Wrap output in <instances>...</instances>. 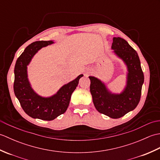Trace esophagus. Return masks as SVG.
Returning a JSON list of instances; mask_svg holds the SVG:
<instances>
[{
	"label": "esophagus",
	"instance_id": "1",
	"mask_svg": "<svg viewBox=\"0 0 160 160\" xmlns=\"http://www.w3.org/2000/svg\"><path fill=\"white\" fill-rule=\"evenodd\" d=\"M91 73V70H87V71H86L85 76H88V75H89Z\"/></svg>",
	"mask_w": 160,
	"mask_h": 160
}]
</instances>
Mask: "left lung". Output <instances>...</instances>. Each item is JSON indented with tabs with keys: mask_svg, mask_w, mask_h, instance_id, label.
I'll return each instance as SVG.
<instances>
[{
	"mask_svg": "<svg viewBox=\"0 0 160 160\" xmlns=\"http://www.w3.org/2000/svg\"><path fill=\"white\" fill-rule=\"evenodd\" d=\"M111 49L127 67V85L120 94L112 93L104 83L89 76L90 91L98 112L113 119L120 118L135 109L140 100L144 73L138 53L123 38L114 37Z\"/></svg>",
	"mask_w": 160,
	"mask_h": 160,
	"instance_id": "left-lung-1",
	"label": "left lung"
}]
</instances>
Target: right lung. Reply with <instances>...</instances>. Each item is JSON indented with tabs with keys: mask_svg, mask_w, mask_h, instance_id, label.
<instances>
[{
	"mask_svg": "<svg viewBox=\"0 0 160 160\" xmlns=\"http://www.w3.org/2000/svg\"><path fill=\"white\" fill-rule=\"evenodd\" d=\"M53 43L52 40H41L30 44L17 59L14 68L13 91L20 106L29 116L47 121L54 120L67 111L71 94L83 76L82 74L78 76L49 98L41 97L34 92L28 78V65L39 49Z\"/></svg>",
	"mask_w": 160,
	"mask_h": 160,
	"instance_id": "1",
	"label": "right lung"
}]
</instances>
